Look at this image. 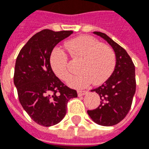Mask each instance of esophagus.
<instances>
[{"instance_id":"esophagus-1","label":"esophagus","mask_w":149,"mask_h":149,"mask_svg":"<svg viewBox=\"0 0 149 149\" xmlns=\"http://www.w3.org/2000/svg\"><path fill=\"white\" fill-rule=\"evenodd\" d=\"M87 93V91L86 90H78V95L79 96H84Z\"/></svg>"}]
</instances>
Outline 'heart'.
Returning <instances> with one entry per match:
<instances>
[{"label":"heart","mask_w":149,"mask_h":149,"mask_svg":"<svg viewBox=\"0 0 149 149\" xmlns=\"http://www.w3.org/2000/svg\"><path fill=\"white\" fill-rule=\"evenodd\" d=\"M71 56L81 60L78 70L80 73L70 77V87L81 89L104 83L111 75L116 64V53L110 46L101 44L94 38L81 36L66 43ZM50 65L55 74L63 81L70 75L68 56L60 48H56L50 56Z\"/></svg>","instance_id":"1"}]
</instances>
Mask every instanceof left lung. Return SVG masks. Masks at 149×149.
<instances>
[{
	"instance_id": "left-lung-1",
	"label": "left lung",
	"mask_w": 149,
	"mask_h": 149,
	"mask_svg": "<svg viewBox=\"0 0 149 149\" xmlns=\"http://www.w3.org/2000/svg\"><path fill=\"white\" fill-rule=\"evenodd\" d=\"M93 33L101 37L112 47L116 56L115 70L100 86L93 89L100 96V103L94 110L87 113L100 126H114L121 122L131 108L136 91L135 66L125 49L101 32Z\"/></svg>"
}]
</instances>
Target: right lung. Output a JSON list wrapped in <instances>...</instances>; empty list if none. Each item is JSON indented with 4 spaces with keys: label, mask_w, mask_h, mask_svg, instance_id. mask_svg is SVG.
<instances>
[{
    "label": "right lung",
    "mask_w": 149,
    "mask_h": 149,
    "mask_svg": "<svg viewBox=\"0 0 149 149\" xmlns=\"http://www.w3.org/2000/svg\"><path fill=\"white\" fill-rule=\"evenodd\" d=\"M73 33L43 30L34 34L20 50L15 61L14 84L23 109L43 126H54L64 118L68 100L78 97L74 89L55 75L50 56L56 45Z\"/></svg>",
    "instance_id": "obj_1"
}]
</instances>
